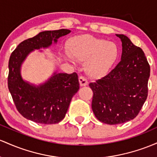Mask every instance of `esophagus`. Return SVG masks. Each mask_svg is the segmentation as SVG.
I'll return each mask as SVG.
<instances>
[{"mask_svg":"<svg viewBox=\"0 0 157 157\" xmlns=\"http://www.w3.org/2000/svg\"><path fill=\"white\" fill-rule=\"evenodd\" d=\"M79 84H80L81 87H84V86H87L88 84V82L87 78H84V76H80L78 78Z\"/></svg>","mask_w":157,"mask_h":157,"instance_id":"esophagus-1","label":"esophagus"}]
</instances>
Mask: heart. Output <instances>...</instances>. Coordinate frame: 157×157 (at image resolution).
I'll return each instance as SVG.
<instances>
[{
  "mask_svg": "<svg viewBox=\"0 0 157 157\" xmlns=\"http://www.w3.org/2000/svg\"><path fill=\"white\" fill-rule=\"evenodd\" d=\"M68 54L73 59L84 62V70L92 78H101L110 71L119 56L114 42L90 35L72 38L68 44Z\"/></svg>",
  "mask_w": 157,
  "mask_h": 157,
  "instance_id": "obj_1",
  "label": "heart"
}]
</instances>
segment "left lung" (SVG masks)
I'll list each match as a JSON object with an SVG mask.
<instances>
[{
	"label": "left lung",
	"instance_id": "1",
	"mask_svg": "<svg viewBox=\"0 0 157 157\" xmlns=\"http://www.w3.org/2000/svg\"><path fill=\"white\" fill-rule=\"evenodd\" d=\"M121 39V61L107 75L89 84L92 110L100 121L118 124L133 119L147 97L150 65L145 53L126 36Z\"/></svg>",
	"mask_w": 157,
	"mask_h": 157
}]
</instances>
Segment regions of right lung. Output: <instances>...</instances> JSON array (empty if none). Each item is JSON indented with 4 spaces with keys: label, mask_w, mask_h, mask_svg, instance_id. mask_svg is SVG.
<instances>
[{
    "label": "right lung",
    "mask_w": 157,
    "mask_h": 157,
    "mask_svg": "<svg viewBox=\"0 0 157 157\" xmlns=\"http://www.w3.org/2000/svg\"><path fill=\"white\" fill-rule=\"evenodd\" d=\"M70 30L44 31L17 45L9 61L8 88L18 112L26 119L44 124H56L65 117L70 103L79 89L78 77L72 74L53 73L38 86L25 82L21 67L26 56L35 50L47 48L52 41L70 33Z\"/></svg>",
    "instance_id": "right-lung-1"
}]
</instances>
